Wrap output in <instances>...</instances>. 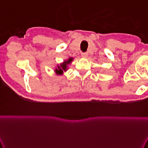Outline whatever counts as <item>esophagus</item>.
<instances>
[{
	"mask_svg": "<svg viewBox=\"0 0 148 148\" xmlns=\"http://www.w3.org/2000/svg\"><path fill=\"white\" fill-rule=\"evenodd\" d=\"M81 56H82L83 58H87L88 56V53H87V52L82 53V54H81Z\"/></svg>",
	"mask_w": 148,
	"mask_h": 148,
	"instance_id": "esophagus-1",
	"label": "esophagus"
}]
</instances>
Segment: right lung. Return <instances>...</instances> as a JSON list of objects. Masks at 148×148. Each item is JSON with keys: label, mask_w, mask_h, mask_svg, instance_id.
<instances>
[{"label": "right lung", "mask_w": 148, "mask_h": 148, "mask_svg": "<svg viewBox=\"0 0 148 148\" xmlns=\"http://www.w3.org/2000/svg\"><path fill=\"white\" fill-rule=\"evenodd\" d=\"M73 61V58L69 57L68 59L64 61V62L56 65L55 69H54L55 73L57 75H61L64 74V73L66 72L67 70L69 69V65H70V64H71Z\"/></svg>", "instance_id": "right-lung-1"}]
</instances>
